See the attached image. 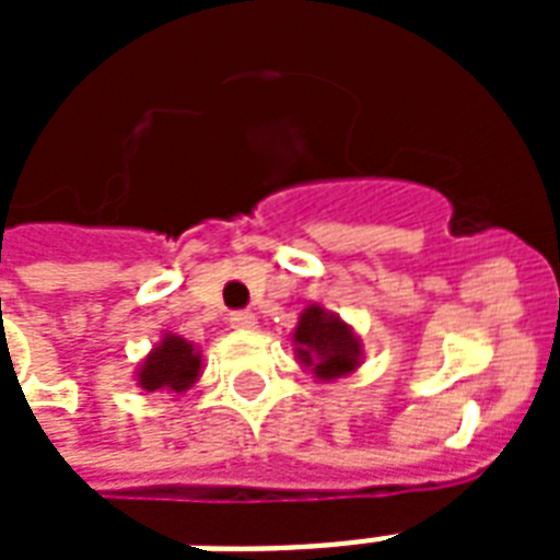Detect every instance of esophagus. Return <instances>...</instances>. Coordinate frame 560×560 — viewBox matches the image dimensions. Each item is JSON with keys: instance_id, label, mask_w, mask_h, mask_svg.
I'll use <instances>...</instances> for the list:
<instances>
[{"instance_id": "esophagus-1", "label": "esophagus", "mask_w": 560, "mask_h": 560, "mask_svg": "<svg viewBox=\"0 0 560 560\" xmlns=\"http://www.w3.org/2000/svg\"><path fill=\"white\" fill-rule=\"evenodd\" d=\"M229 323H232V328H237V331H253L255 325H258V319H255V314H249V311H235V314L229 316Z\"/></svg>"}]
</instances>
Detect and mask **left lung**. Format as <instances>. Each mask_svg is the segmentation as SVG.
<instances>
[{
  "instance_id": "obj_1",
  "label": "left lung",
  "mask_w": 560,
  "mask_h": 560,
  "mask_svg": "<svg viewBox=\"0 0 560 560\" xmlns=\"http://www.w3.org/2000/svg\"><path fill=\"white\" fill-rule=\"evenodd\" d=\"M296 360L316 381H340L358 372L363 363V346L346 319H340L323 305H307L293 328Z\"/></svg>"
}]
</instances>
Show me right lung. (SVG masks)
<instances>
[{
  "instance_id": "obj_1",
  "label": "right lung",
  "mask_w": 560,
  "mask_h": 560,
  "mask_svg": "<svg viewBox=\"0 0 560 560\" xmlns=\"http://www.w3.org/2000/svg\"><path fill=\"white\" fill-rule=\"evenodd\" d=\"M200 369L202 354L194 342L179 334H162L156 349L136 369V386L144 392H168L177 398L200 381Z\"/></svg>"
}]
</instances>
